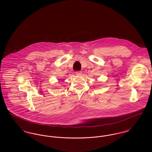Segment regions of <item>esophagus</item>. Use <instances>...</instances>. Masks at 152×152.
<instances>
[{"label": "esophagus", "instance_id": "34e87169", "mask_svg": "<svg viewBox=\"0 0 152 152\" xmlns=\"http://www.w3.org/2000/svg\"><path fill=\"white\" fill-rule=\"evenodd\" d=\"M75 74H76V75H80L82 74V72L81 71H78L75 72Z\"/></svg>", "mask_w": 152, "mask_h": 152}]
</instances>
